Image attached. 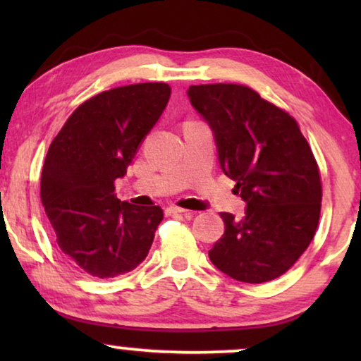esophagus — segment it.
Listing matches in <instances>:
<instances>
[{"label": "esophagus", "instance_id": "34e87169", "mask_svg": "<svg viewBox=\"0 0 361 361\" xmlns=\"http://www.w3.org/2000/svg\"><path fill=\"white\" fill-rule=\"evenodd\" d=\"M167 214H182V215H185V216H192V215H194V212H190V210H187V209H182V207L172 205V207H169V209H167Z\"/></svg>", "mask_w": 361, "mask_h": 361}]
</instances>
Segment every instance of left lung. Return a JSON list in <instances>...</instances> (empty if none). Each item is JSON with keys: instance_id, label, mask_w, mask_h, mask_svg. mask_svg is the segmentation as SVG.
I'll list each match as a JSON object with an SVG mask.
<instances>
[{"instance_id": "left-lung-1", "label": "left lung", "mask_w": 361, "mask_h": 361, "mask_svg": "<svg viewBox=\"0 0 361 361\" xmlns=\"http://www.w3.org/2000/svg\"><path fill=\"white\" fill-rule=\"evenodd\" d=\"M187 95L215 133L220 166L246 202L220 214L225 233L209 251L241 283L273 281L294 266L317 231L322 182L298 121L240 83L192 85Z\"/></svg>"}]
</instances>
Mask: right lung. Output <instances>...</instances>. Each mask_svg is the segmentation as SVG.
<instances>
[{"label":"right lung","instance_id":"add662e5","mask_svg":"<svg viewBox=\"0 0 361 361\" xmlns=\"http://www.w3.org/2000/svg\"><path fill=\"white\" fill-rule=\"evenodd\" d=\"M171 87L135 83L83 102L49 146L41 200L63 255L95 278L130 273L149 253L161 207L116 199L140 142L159 120Z\"/></svg>","mask_w":361,"mask_h":361}]
</instances>
